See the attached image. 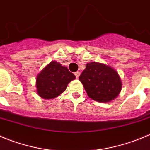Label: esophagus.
Returning a JSON list of instances; mask_svg holds the SVG:
<instances>
[{"instance_id": "esophagus-1", "label": "esophagus", "mask_w": 150, "mask_h": 150, "mask_svg": "<svg viewBox=\"0 0 150 150\" xmlns=\"http://www.w3.org/2000/svg\"><path fill=\"white\" fill-rule=\"evenodd\" d=\"M80 75H81V72H75V76H76L77 78H79Z\"/></svg>"}]
</instances>
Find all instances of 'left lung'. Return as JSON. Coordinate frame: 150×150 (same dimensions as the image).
<instances>
[{"label": "left lung", "instance_id": "1", "mask_svg": "<svg viewBox=\"0 0 150 150\" xmlns=\"http://www.w3.org/2000/svg\"><path fill=\"white\" fill-rule=\"evenodd\" d=\"M88 96L98 102H110L117 97L122 88L119 75L111 67L97 62L86 64L79 77Z\"/></svg>", "mask_w": 150, "mask_h": 150}]
</instances>
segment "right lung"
I'll use <instances>...</instances> for the list:
<instances>
[{"label":"right lung","mask_w":150,"mask_h":150,"mask_svg":"<svg viewBox=\"0 0 150 150\" xmlns=\"http://www.w3.org/2000/svg\"><path fill=\"white\" fill-rule=\"evenodd\" d=\"M75 79L73 73L56 61H51L39 72L36 78V89L43 99L55 98L67 89L69 82Z\"/></svg>","instance_id":"right-lung-1"}]
</instances>
